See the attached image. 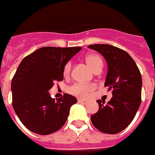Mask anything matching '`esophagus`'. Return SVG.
<instances>
[{
	"instance_id": "1",
	"label": "esophagus",
	"mask_w": 155,
	"mask_h": 155,
	"mask_svg": "<svg viewBox=\"0 0 155 155\" xmlns=\"http://www.w3.org/2000/svg\"><path fill=\"white\" fill-rule=\"evenodd\" d=\"M78 102L80 104H86L87 103V101L86 100H83V99H78Z\"/></svg>"
}]
</instances>
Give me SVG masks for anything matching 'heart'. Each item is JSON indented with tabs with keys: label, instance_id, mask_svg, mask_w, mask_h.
I'll use <instances>...</instances> for the list:
<instances>
[{
	"label": "heart",
	"instance_id": "b5f03b06",
	"mask_svg": "<svg viewBox=\"0 0 155 155\" xmlns=\"http://www.w3.org/2000/svg\"><path fill=\"white\" fill-rule=\"evenodd\" d=\"M86 62L94 71L97 69H99V68H102V66H103L101 58L97 54H89V55H87L86 57ZM71 69V63L69 61L64 65L63 75L65 76H68L70 74ZM92 90H94V86L92 84H80V83L75 84L71 85V87H68V92L69 93L81 97H85L90 92H92Z\"/></svg>",
	"mask_w": 155,
	"mask_h": 155
}]
</instances>
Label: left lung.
<instances>
[{"mask_svg": "<svg viewBox=\"0 0 155 155\" xmlns=\"http://www.w3.org/2000/svg\"><path fill=\"white\" fill-rule=\"evenodd\" d=\"M88 48L105 58L108 73L104 86L113 91V97L107 104L101 100L97 101L99 110L91 116V120L101 132L118 134L132 122L139 108L142 75L134 60L124 50L108 44L89 45Z\"/></svg>", "mask_w": 155, "mask_h": 155, "instance_id": "left-lung-1", "label": "left lung"}]
</instances>
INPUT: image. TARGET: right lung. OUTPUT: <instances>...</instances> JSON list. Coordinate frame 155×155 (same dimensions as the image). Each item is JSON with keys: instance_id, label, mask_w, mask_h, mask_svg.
I'll use <instances>...</instances> for the list:
<instances>
[{"instance_id": "1", "label": "right lung", "mask_w": 155, "mask_h": 155, "mask_svg": "<svg viewBox=\"0 0 155 155\" xmlns=\"http://www.w3.org/2000/svg\"><path fill=\"white\" fill-rule=\"evenodd\" d=\"M81 49L80 47H42L21 62L11 83L12 104L29 130L47 135L65 124L71 106L77 99L64 93L55 101L48 91L55 81L63 80L64 65Z\"/></svg>"}]
</instances>
